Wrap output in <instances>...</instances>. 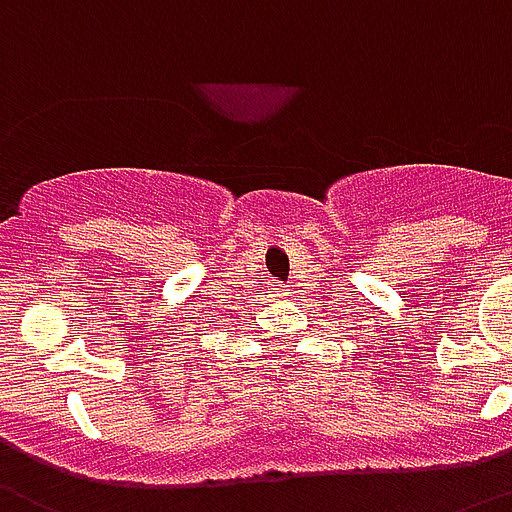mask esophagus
<instances>
[{
    "label": "esophagus",
    "instance_id": "1",
    "mask_svg": "<svg viewBox=\"0 0 512 512\" xmlns=\"http://www.w3.org/2000/svg\"><path fill=\"white\" fill-rule=\"evenodd\" d=\"M273 291H276V296H289V291L283 289V286H276V289H273Z\"/></svg>",
    "mask_w": 512,
    "mask_h": 512
}]
</instances>
